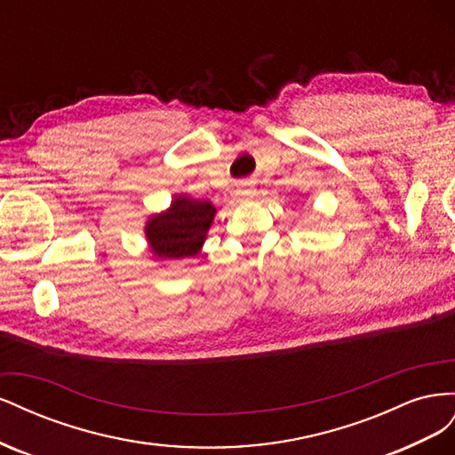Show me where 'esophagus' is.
<instances>
[{
	"mask_svg": "<svg viewBox=\"0 0 455 455\" xmlns=\"http://www.w3.org/2000/svg\"><path fill=\"white\" fill-rule=\"evenodd\" d=\"M235 196H237V199H239L241 203H243V201H251V199L256 196L254 186H252L251 182H241L239 188H237V191H235Z\"/></svg>",
	"mask_w": 455,
	"mask_h": 455,
	"instance_id": "34e87169",
	"label": "esophagus"
}]
</instances>
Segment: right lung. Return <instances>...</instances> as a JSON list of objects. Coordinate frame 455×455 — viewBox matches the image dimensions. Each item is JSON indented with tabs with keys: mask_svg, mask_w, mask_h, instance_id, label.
I'll return each instance as SVG.
<instances>
[{
	"mask_svg": "<svg viewBox=\"0 0 455 455\" xmlns=\"http://www.w3.org/2000/svg\"><path fill=\"white\" fill-rule=\"evenodd\" d=\"M214 212L211 201L176 197L167 212L151 218L146 226L151 252L157 258L196 256L212 224Z\"/></svg>",
	"mask_w": 455,
	"mask_h": 455,
	"instance_id": "obj_1",
	"label": "right lung"
}]
</instances>
